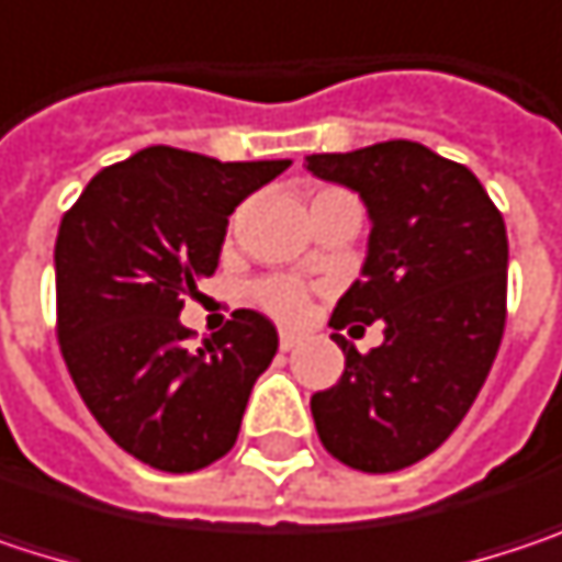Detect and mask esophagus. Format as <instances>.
<instances>
[{
  "instance_id": "34e87169",
  "label": "esophagus",
  "mask_w": 562,
  "mask_h": 562,
  "mask_svg": "<svg viewBox=\"0 0 562 562\" xmlns=\"http://www.w3.org/2000/svg\"><path fill=\"white\" fill-rule=\"evenodd\" d=\"M299 345V335L295 331H280V348L282 351H292Z\"/></svg>"
}]
</instances>
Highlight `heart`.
<instances>
[{
    "label": "heart",
    "instance_id": "obj_1",
    "mask_svg": "<svg viewBox=\"0 0 562 562\" xmlns=\"http://www.w3.org/2000/svg\"><path fill=\"white\" fill-rule=\"evenodd\" d=\"M257 302L270 312V315H277V318H285V322H295V318H302L305 315V308H308V292H305V285L295 280H285V277H277V280H263L257 285Z\"/></svg>",
    "mask_w": 562,
    "mask_h": 562
}]
</instances>
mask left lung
<instances>
[{
	"label": "left lung",
	"mask_w": 562,
	"mask_h": 562,
	"mask_svg": "<svg viewBox=\"0 0 562 562\" xmlns=\"http://www.w3.org/2000/svg\"><path fill=\"white\" fill-rule=\"evenodd\" d=\"M315 178L361 194L371 237L361 280L331 312L345 374L312 396L322 446L371 475L436 452L482 391L507 302V231L482 181L432 149L391 139L308 156ZM385 322V345L361 356L337 331Z\"/></svg>",
	"instance_id": "8db88e82"
}]
</instances>
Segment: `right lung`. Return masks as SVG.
<instances>
[{"mask_svg": "<svg viewBox=\"0 0 562 562\" xmlns=\"http://www.w3.org/2000/svg\"><path fill=\"white\" fill-rule=\"evenodd\" d=\"M289 159L217 162L149 146L97 171L60 217L57 341L93 419L133 459L198 472L237 442L257 378L280 335L254 308L191 351L184 299L221 260L234 207Z\"/></svg>", "mask_w": 562, "mask_h": 562, "instance_id": "obj_1", "label": "right lung"}]
</instances>
